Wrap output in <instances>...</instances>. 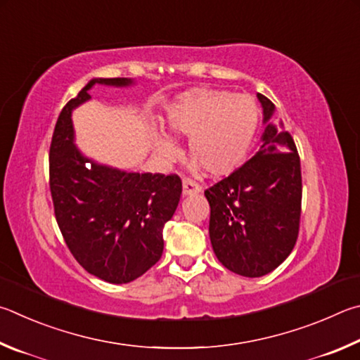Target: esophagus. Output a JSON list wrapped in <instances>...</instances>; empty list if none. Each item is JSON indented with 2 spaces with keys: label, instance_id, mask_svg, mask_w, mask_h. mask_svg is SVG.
I'll use <instances>...</instances> for the list:
<instances>
[{
  "label": "esophagus",
  "instance_id": "obj_1",
  "mask_svg": "<svg viewBox=\"0 0 360 360\" xmlns=\"http://www.w3.org/2000/svg\"><path fill=\"white\" fill-rule=\"evenodd\" d=\"M200 191H202V188L196 181L184 180V196H194V194H199Z\"/></svg>",
  "mask_w": 360,
  "mask_h": 360
}]
</instances>
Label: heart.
Masks as SVG:
<instances>
[{"instance_id": "heart-1", "label": "heart", "mask_w": 360, "mask_h": 360, "mask_svg": "<svg viewBox=\"0 0 360 360\" xmlns=\"http://www.w3.org/2000/svg\"><path fill=\"white\" fill-rule=\"evenodd\" d=\"M164 124L174 137H188L191 169H205L218 179L236 172L247 160L259 126V107L247 94L198 86L170 101ZM148 136L161 161L180 156L179 143L166 131L151 126Z\"/></svg>"}]
</instances>
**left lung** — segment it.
<instances>
[{
  "instance_id": "1",
  "label": "left lung",
  "mask_w": 360,
  "mask_h": 360,
  "mask_svg": "<svg viewBox=\"0 0 360 360\" xmlns=\"http://www.w3.org/2000/svg\"><path fill=\"white\" fill-rule=\"evenodd\" d=\"M266 129L259 150L209 190V234L223 266L242 276L267 275L291 255L297 240L300 158L272 101L257 93Z\"/></svg>"
}]
</instances>
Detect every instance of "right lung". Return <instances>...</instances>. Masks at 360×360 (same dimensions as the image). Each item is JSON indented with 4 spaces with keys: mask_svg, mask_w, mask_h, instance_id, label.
Returning <instances> with one entry per match:
<instances>
[{
    "mask_svg": "<svg viewBox=\"0 0 360 360\" xmlns=\"http://www.w3.org/2000/svg\"><path fill=\"white\" fill-rule=\"evenodd\" d=\"M94 85L124 88L128 77H94L63 107L50 145V193L68 248L88 274L113 285L134 281L160 261L162 229L181 194L179 175L128 172L75 145L72 110Z\"/></svg>",
    "mask_w": 360,
    "mask_h": 360,
    "instance_id": "right-lung-1",
    "label": "right lung"
}]
</instances>
